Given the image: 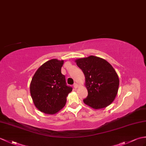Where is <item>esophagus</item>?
Returning a JSON list of instances; mask_svg holds the SVG:
<instances>
[{
	"instance_id": "1",
	"label": "esophagus",
	"mask_w": 146,
	"mask_h": 146,
	"mask_svg": "<svg viewBox=\"0 0 146 146\" xmlns=\"http://www.w3.org/2000/svg\"><path fill=\"white\" fill-rule=\"evenodd\" d=\"M78 84L77 83H74V84H73V87L74 88H75V89H76L77 88H78Z\"/></svg>"
}]
</instances>
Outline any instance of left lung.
I'll return each instance as SVG.
<instances>
[{
	"mask_svg": "<svg viewBox=\"0 0 146 146\" xmlns=\"http://www.w3.org/2000/svg\"><path fill=\"white\" fill-rule=\"evenodd\" d=\"M85 76L88 96L83 102L93 109L106 107L116 98L119 80L113 67L101 58L91 55L75 60Z\"/></svg>",
	"mask_w": 146,
	"mask_h": 146,
	"instance_id": "8db88e82",
	"label": "left lung"
}]
</instances>
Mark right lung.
Wrapping results in <instances>:
<instances>
[{
	"mask_svg": "<svg viewBox=\"0 0 146 146\" xmlns=\"http://www.w3.org/2000/svg\"><path fill=\"white\" fill-rule=\"evenodd\" d=\"M63 60L52 59L43 63L33 75L30 90L36 108L41 112L54 114L65 106L72 88L66 85L61 69Z\"/></svg>",
	"mask_w": 146,
	"mask_h": 146,
	"instance_id": "add662e5",
	"label": "right lung"
}]
</instances>
